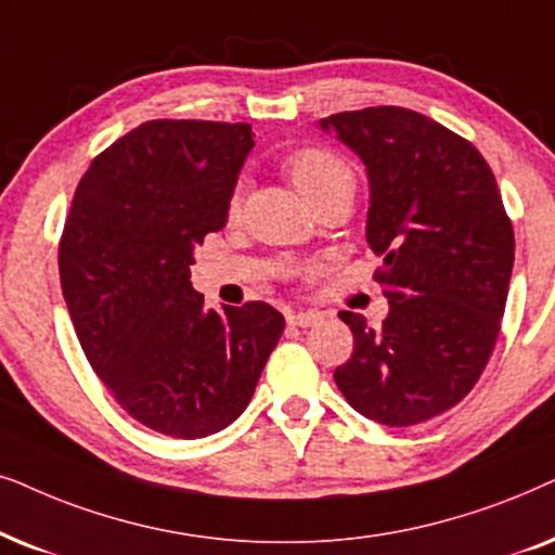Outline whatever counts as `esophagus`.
<instances>
[{
  "label": "esophagus",
  "mask_w": 555,
  "mask_h": 555,
  "mask_svg": "<svg viewBox=\"0 0 555 555\" xmlns=\"http://www.w3.org/2000/svg\"><path fill=\"white\" fill-rule=\"evenodd\" d=\"M320 320H322V314L312 312V309H309V312L289 314V324H294V327H312V324H317Z\"/></svg>",
  "instance_id": "obj_1"
}]
</instances>
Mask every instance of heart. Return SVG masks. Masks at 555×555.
<instances>
[{
	"instance_id": "obj_1",
	"label": "heart",
	"mask_w": 555,
	"mask_h": 555,
	"mask_svg": "<svg viewBox=\"0 0 555 555\" xmlns=\"http://www.w3.org/2000/svg\"><path fill=\"white\" fill-rule=\"evenodd\" d=\"M284 172L289 175L301 195L307 197V203H312L314 197L327 195V192H350L354 190V175L337 154L327 150H299L286 157ZM238 205V195L233 197V208Z\"/></svg>"
}]
</instances>
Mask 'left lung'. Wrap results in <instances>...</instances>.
Wrapping results in <instances>:
<instances>
[{
  "label": "left lung",
  "mask_w": 555,
  "mask_h": 555,
  "mask_svg": "<svg viewBox=\"0 0 555 555\" xmlns=\"http://www.w3.org/2000/svg\"><path fill=\"white\" fill-rule=\"evenodd\" d=\"M365 165V238L383 258L380 327L339 312L350 360L345 401L383 426H413L462 401L490 360L515 261L494 175L467 139L416 111L378 106L322 118Z\"/></svg>",
  "instance_id": "8db88e82"
}]
</instances>
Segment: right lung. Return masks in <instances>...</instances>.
I'll return each instance as SVG.
<instances>
[{
    "mask_svg": "<svg viewBox=\"0 0 555 555\" xmlns=\"http://www.w3.org/2000/svg\"><path fill=\"white\" fill-rule=\"evenodd\" d=\"M248 124L146 121L80 177L61 286L88 363L131 418L175 439L246 411L284 317L266 301L205 307L195 246L225 225Z\"/></svg>",
    "mask_w": 555,
    "mask_h": 555,
    "instance_id": "right-lung-1",
    "label": "right lung"
}]
</instances>
